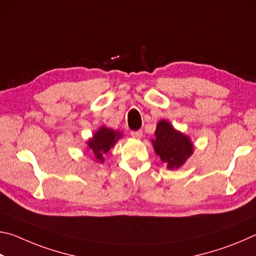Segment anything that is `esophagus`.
Listing matches in <instances>:
<instances>
[{
  "label": "esophagus",
  "instance_id": "esophagus-1",
  "mask_svg": "<svg viewBox=\"0 0 256 256\" xmlns=\"http://www.w3.org/2000/svg\"><path fill=\"white\" fill-rule=\"evenodd\" d=\"M142 134H144V132H142L141 130H138V131H132L131 132V136L134 138H140L142 136Z\"/></svg>",
  "mask_w": 256,
  "mask_h": 256
}]
</instances>
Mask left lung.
I'll list each match as a JSON object with an SVG mask.
<instances>
[{"instance_id":"left-lung-1","label":"left lung","mask_w":256,"mask_h":256,"mask_svg":"<svg viewBox=\"0 0 256 256\" xmlns=\"http://www.w3.org/2000/svg\"><path fill=\"white\" fill-rule=\"evenodd\" d=\"M154 148L170 170L178 168L193 152L190 138L172 126L167 120H160L156 130Z\"/></svg>"}]
</instances>
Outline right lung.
<instances>
[{
  "label": "right lung",
  "mask_w": 256,
  "mask_h": 256,
  "mask_svg": "<svg viewBox=\"0 0 256 256\" xmlns=\"http://www.w3.org/2000/svg\"><path fill=\"white\" fill-rule=\"evenodd\" d=\"M120 136H120V132H115L112 128H102L94 134V138L92 140H89L88 146L92 150L94 157L102 162V156L110 151V149Z\"/></svg>",
  "instance_id": "obj_1"
}]
</instances>
